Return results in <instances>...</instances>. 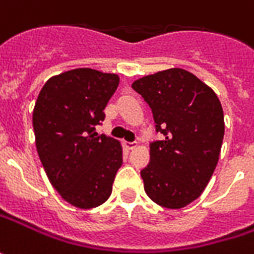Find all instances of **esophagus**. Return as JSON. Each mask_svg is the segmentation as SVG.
Returning a JSON list of instances; mask_svg holds the SVG:
<instances>
[{"label":"esophagus","mask_w":254,"mask_h":254,"mask_svg":"<svg viewBox=\"0 0 254 254\" xmlns=\"http://www.w3.org/2000/svg\"><path fill=\"white\" fill-rule=\"evenodd\" d=\"M125 147H127V150H132V149L136 147V142H125Z\"/></svg>","instance_id":"obj_1"}]
</instances>
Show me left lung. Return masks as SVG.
Segmentation results:
<instances>
[{"instance_id":"obj_1","label":"left lung","mask_w":254,"mask_h":254,"mask_svg":"<svg viewBox=\"0 0 254 254\" xmlns=\"http://www.w3.org/2000/svg\"><path fill=\"white\" fill-rule=\"evenodd\" d=\"M132 88L164 136L150 143V163L140 171L144 191L164 208H184L202 194L218 164L225 133L221 101L183 68L142 77Z\"/></svg>"}]
</instances>
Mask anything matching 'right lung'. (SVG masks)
I'll use <instances>...</instances> for the list:
<instances>
[{
    "label": "right lung",
    "mask_w": 254,
    "mask_h": 254,
    "mask_svg": "<svg viewBox=\"0 0 254 254\" xmlns=\"http://www.w3.org/2000/svg\"><path fill=\"white\" fill-rule=\"evenodd\" d=\"M118 84L117 74L75 68L49 78L35 104L36 149L49 181L81 209L110 198L122 166L121 143L95 132Z\"/></svg>",
    "instance_id": "right-lung-1"
}]
</instances>
